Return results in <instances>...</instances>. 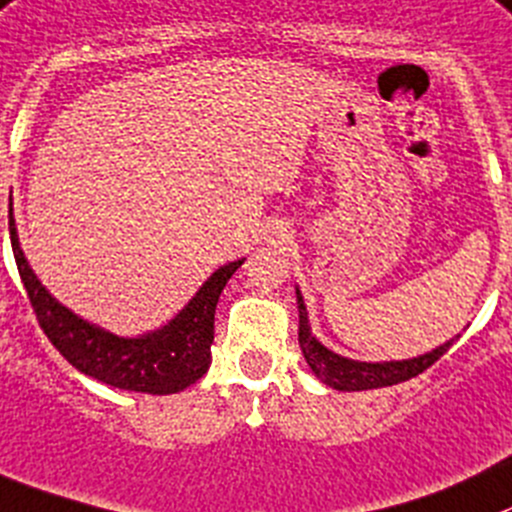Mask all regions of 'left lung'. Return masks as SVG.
<instances>
[{"label":"left lung","instance_id":"1","mask_svg":"<svg viewBox=\"0 0 512 512\" xmlns=\"http://www.w3.org/2000/svg\"><path fill=\"white\" fill-rule=\"evenodd\" d=\"M299 299V344L301 352H304L306 364L311 367V372L321 379L324 384L334 389H342V392H362V389H377V387H392V384L407 382V379L417 377L425 369H430L447 349L455 344V339H450L447 344L437 347L435 352L422 354L417 359H405V362H384V364H367V362H354V359H344L339 354L329 352L321 342H316L314 334H311L309 316H306V306L301 294Z\"/></svg>","mask_w":512,"mask_h":512}]
</instances>
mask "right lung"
Masks as SVG:
<instances>
[{
  "label": "right lung",
  "instance_id": "1",
  "mask_svg": "<svg viewBox=\"0 0 512 512\" xmlns=\"http://www.w3.org/2000/svg\"><path fill=\"white\" fill-rule=\"evenodd\" d=\"M9 238H12L19 279L42 332L47 334L52 347L82 374L100 379L110 387L145 394L180 392L206 374L211 364L213 316H216L218 296L243 259L221 266L168 326L145 337L123 339L100 326L87 324L47 294L19 248L12 208H9Z\"/></svg>",
  "mask_w": 512,
  "mask_h": 512
}]
</instances>
